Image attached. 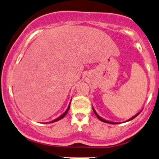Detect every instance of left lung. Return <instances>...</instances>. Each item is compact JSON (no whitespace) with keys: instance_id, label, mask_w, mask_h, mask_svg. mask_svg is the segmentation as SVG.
Here are the masks:
<instances>
[{"instance_id":"8db88e82","label":"left lung","mask_w":159,"mask_h":159,"mask_svg":"<svg viewBox=\"0 0 159 159\" xmlns=\"http://www.w3.org/2000/svg\"><path fill=\"white\" fill-rule=\"evenodd\" d=\"M93 112L95 113V114H96V116H97V117H98V120H101V121H102V122H104V123H111V124H118V123H114V122H111V121H108V120H106L103 119V118H102V117H101V116H99V115H98V114H97V113H96V110H95V109L93 108ZM140 112H138V114H135V115H134V116H132V118H130V119H129V120H126V122H128V121H130V120H133V119H134V118H135V117H136V116H138V115L140 114Z\"/></svg>"}]
</instances>
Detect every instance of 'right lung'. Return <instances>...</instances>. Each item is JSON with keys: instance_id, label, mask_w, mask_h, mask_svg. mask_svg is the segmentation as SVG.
Here are the masks:
<instances>
[{"instance_id": "right-lung-1", "label": "right lung", "mask_w": 159, "mask_h": 159, "mask_svg": "<svg viewBox=\"0 0 159 159\" xmlns=\"http://www.w3.org/2000/svg\"><path fill=\"white\" fill-rule=\"evenodd\" d=\"M70 104H71V102H70V103H69V106H68V107H67V109L66 110V111L64 113H63V114L61 115V116H60L59 117H57V119H55V120H52V121H51V122H49V123H54V122H57V121H58V120H61V119H63V117H64V116H66V114L67 113H68V111H69V107H70Z\"/></svg>"}]
</instances>
